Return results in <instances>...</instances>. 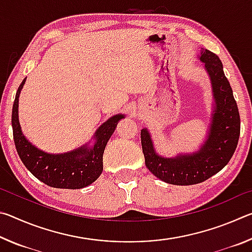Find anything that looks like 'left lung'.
I'll return each mask as SVG.
<instances>
[{"label":"left lung","mask_w":252,"mask_h":252,"mask_svg":"<svg viewBox=\"0 0 252 252\" xmlns=\"http://www.w3.org/2000/svg\"><path fill=\"white\" fill-rule=\"evenodd\" d=\"M200 61L204 63V69L210 76L215 100L209 133L200 150L189 155L163 158L156 152L149 131L141 130L147 168L157 178L170 185H197L218 173L231 159L240 135V116L222 63L218 55L203 49L200 52Z\"/></svg>","instance_id":"obj_1"}]
</instances>
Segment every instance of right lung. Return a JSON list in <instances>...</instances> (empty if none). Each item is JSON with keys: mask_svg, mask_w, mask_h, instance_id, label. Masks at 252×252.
<instances>
[{"mask_svg": "<svg viewBox=\"0 0 252 252\" xmlns=\"http://www.w3.org/2000/svg\"><path fill=\"white\" fill-rule=\"evenodd\" d=\"M24 79L16 92L12 109V127L16 151L23 164L34 177L46 186L59 189H82L100 177L103 170V152L106 143L125 114H116L95 131L92 147L87 143L73 151L52 155L39 150L25 138L19 122V97Z\"/></svg>", "mask_w": 252, "mask_h": 252, "instance_id": "right-lung-1", "label": "right lung"}]
</instances>
